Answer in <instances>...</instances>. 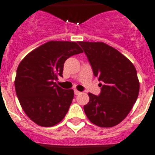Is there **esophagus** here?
<instances>
[{
	"label": "esophagus",
	"instance_id": "esophagus-1",
	"mask_svg": "<svg viewBox=\"0 0 155 155\" xmlns=\"http://www.w3.org/2000/svg\"><path fill=\"white\" fill-rule=\"evenodd\" d=\"M74 94H76V95H79V94H81V92H80V91H76V90H75V91H74Z\"/></svg>",
	"mask_w": 155,
	"mask_h": 155
}]
</instances>
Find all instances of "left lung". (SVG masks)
<instances>
[{"mask_svg":"<svg viewBox=\"0 0 155 155\" xmlns=\"http://www.w3.org/2000/svg\"><path fill=\"white\" fill-rule=\"evenodd\" d=\"M87 55L94 76L100 83V94H89L84 105L89 120L101 127L120 123L131 111L140 91L137 70L131 61L115 48L101 42H79Z\"/></svg>","mask_w":155,"mask_h":155,"instance_id":"left-lung-1","label":"left lung"}]
</instances>
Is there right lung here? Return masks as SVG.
Returning <instances> with one entry per match:
<instances>
[{"instance_id": "obj_1", "label": "right lung", "mask_w": 155, "mask_h": 155, "mask_svg": "<svg viewBox=\"0 0 155 155\" xmlns=\"http://www.w3.org/2000/svg\"><path fill=\"white\" fill-rule=\"evenodd\" d=\"M83 53L76 42L49 41L33 50L18 64L15 80L21 107L35 123L44 127L58 124L67 114L74 97L55 81L62 77L64 61Z\"/></svg>"}]
</instances>
